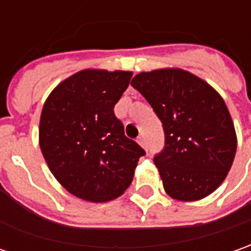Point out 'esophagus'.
Returning <instances> with one entry per match:
<instances>
[{
	"label": "esophagus",
	"instance_id": "34e87169",
	"mask_svg": "<svg viewBox=\"0 0 251 251\" xmlns=\"http://www.w3.org/2000/svg\"><path fill=\"white\" fill-rule=\"evenodd\" d=\"M137 143H139L141 147L146 148V140H144V137H143V136H140L139 139H137Z\"/></svg>",
	"mask_w": 251,
	"mask_h": 251
}]
</instances>
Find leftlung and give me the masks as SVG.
Wrapping results in <instances>:
<instances>
[{"instance_id":"1","label":"left lung","mask_w":251,"mask_h":251,"mask_svg":"<svg viewBox=\"0 0 251 251\" xmlns=\"http://www.w3.org/2000/svg\"><path fill=\"white\" fill-rule=\"evenodd\" d=\"M161 119L165 146L154 162L163 188L178 201L207 197L224 181L236 134L224 100L210 85L180 68L140 73L132 79Z\"/></svg>"}]
</instances>
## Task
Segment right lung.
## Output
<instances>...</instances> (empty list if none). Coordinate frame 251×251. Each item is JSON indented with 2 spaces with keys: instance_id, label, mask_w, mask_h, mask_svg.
Returning <instances> with one entry per match:
<instances>
[{
  "instance_id": "1",
  "label": "right lung",
  "mask_w": 251,
  "mask_h": 251,
  "mask_svg": "<svg viewBox=\"0 0 251 251\" xmlns=\"http://www.w3.org/2000/svg\"><path fill=\"white\" fill-rule=\"evenodd\" d=\"M130 78L129 71L83 70L57 85L44 104L42 155L56 180L81 199L107 202L122 195L146 155L114 114Z\"/></svg>"
}]
</instances>
